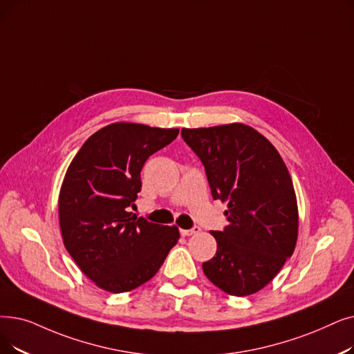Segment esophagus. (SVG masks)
Masks as SVG:
<instances>
[{"label":"esophagus","mask_w":354,"mask_h":354,"mask_svg":"<svg viewBox=\"0 0 354 354\" xmlns=\"http://www.w3.org/2000/svg\"><path fill=\"white\" fill-rule=\"evenodd\" d=\"M199 232H201V228H199L198 225H195V227H192L191 230H185V228H180V236H194V234H198Z\"/></svg>","instance_id":"34e87169"}]
</instances>
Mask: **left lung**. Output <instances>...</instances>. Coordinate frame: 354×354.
Instances as JSON below:
<instances>
[{
	"mask_svg": "<svg viewBox=\"0 0 354 354\" xmlns=\"http://www.w3.org/2000/svg\"><path fill=\"white\" fill-rule=\"evenodd\" d=\"M180 134L204 163L212 198L228 208L224 232H211L217 253L203 270L228 295L256 294L297 245L299 215L288 167L266 137L243 122Z\"/></svg>",
	"mask_w": 354,
	"mask_h": 354,
	"instance_id": "left-lung-1",
	"label": "left lung"
}]
</instances>
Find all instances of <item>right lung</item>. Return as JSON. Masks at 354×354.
I'll list each match as a JSON object with an SVG mask.
<instances>
[{"label":"right lung","instance_id":"right-lung-1","mask_svg":"<svg viewBox=\"0 0 354 354\" xmlns=\"http://www.w3.org/2000/svg\"><path fill=\"white\" fill-rule=\"evenodd\" d=\"M178 129L113 122L92 134L72 159L59 192V224L68 253L98 288L121 294L156 274L179 240L176 225L130 212L140 172Z\"/></svg>","mask_w":354,"mask_h":354}]
</instances>
